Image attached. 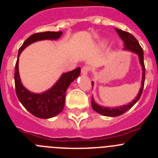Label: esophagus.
Here are the masks:
<instances>
[{
	"label": "esophagus",
	"instance_id": "obj_1",
	"mask_svg": "<svg viewBox=\"0 0 158 158\" xmlns=\"http://www.w3.org/2000/svg\"><path fill=\"white\" fill-rule=\"evenodd\" d=\"M90 69L89 66H84L81 69V74L82 75H87L88 73L89 72Z\"/></svg>",
	"mask_w": 158,
	"mask_h": 158
}]
</instances>
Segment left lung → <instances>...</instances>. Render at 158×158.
Here are the masks:
<instances>
[{"label": "left lung", "mask_w": 158, "mask_h": 158, "mask_svg": "<svg viewBox=\"0 0 158 158\" xmlns=\"http://www.w3.org/2000/svg\"><path fill=\"white\" fill-rule=\"evenodd\" d=\"M115 31L119 35V37L122 39V40L124 43V50H128L132 52L135 53L139 55V62H140L141 65L142 67V85H141L140 91H139L138 96L135 97V100L132 102H131L130 104H127V105H123L118 107H102V106L98 105L96 102L94 101L93 98H92V107H93V110L96 111L97 113L100 114L104 116H111L115 117L120 115L123 113L126 112L127 111L131 108L135 104L137 101L139 100L141 95H142V91H143V88H144V83H145V74H146V69H145L144 65V54H143V50L141 47L140 44L139 43L138 40L134 37L131 33L124 31L120 30V29L115 28ZM92 85H93V82L92 81Z\"/></svg>", "instance_id": "1"}]
</instances>
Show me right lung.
Returning <instances> with one entry per match:
<instances>
[{
	"label": "right lung",
	"instance_id": "add662e5",
	"mask_svg": "<svg viewBox=\"0 0 158 158\" xmlns=\"http://www.w3.org/2000/svg\"><path fill=\"white\" fill-rule=\"evenodd\" d=\"M62 35V31H45L35 33L27 38L19 49L14 74L16 96L23 107L32 115L38 118H52L62 112L65 106V93L69 85L80 75L81 68L78 67L73 70L63 73L51 89L44 93L38 94L31 93L22 85L18 69L19 57L23 49L31 43L40 40H58Z\"/></svg>",
	"mask_w": 158,
	"mask_h": 158
}]
</instances>
